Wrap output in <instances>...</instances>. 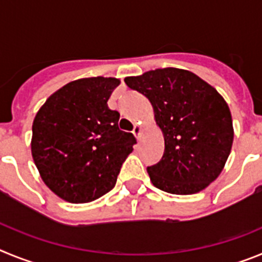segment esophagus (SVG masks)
<instances>
[{
  "label": "esophagus",
  "instance_id": "34e87169",
  "mask_svg": "<svg viewBox=\"0 0 262 262\" xmlns=\"http://www.w3.org/2000/svg\"><path fill=\"white\" fill-rule=\"evenodd\" d=\"M133 133L134 135H135V138L140 139V136H142V126H140V124H135V126H134Z\"/></svg>",
  "mask_w": 262,
  "mask_h": 262
}]
</instances>
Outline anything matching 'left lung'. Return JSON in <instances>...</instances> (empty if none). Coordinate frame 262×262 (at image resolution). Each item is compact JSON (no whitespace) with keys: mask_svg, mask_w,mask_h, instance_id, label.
Wrapping results in <instances>:
<instances>
[{"mask_svg":"<svg viewBox=\"0 0 262 262\" xmlns=\"http://www.w3.org/2000/svg\"><path fill=\"white\" fill-rule=\"evenodd\" d=\"M124 82L149 99L163 131V157L147 168L154 186L187 195L215 181L233 143L230 107L217 90L180 68L148 71L126 77Z\"/></svg>","mask_w":262,"mask_h":262,"instance_id":"left-lung-1","label":"left lung"}]
</instances>
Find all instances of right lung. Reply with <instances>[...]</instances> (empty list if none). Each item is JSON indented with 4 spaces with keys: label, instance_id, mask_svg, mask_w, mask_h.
Wrapping results in <instances>:
<instances>
[{
    "label": "right lung",
    "instance_id": "add662e5",
    "mask_svg": "<svg viewBox=\"0 0 262 262\" xmlns=\"http://www.w3.org/2000/svg\"><path fill=\"white\" fill-rule=\"evenodd\" d=\"M114 77L75 80L51 94L32 122L31 155L41 180L61 200L88 203L115 186L136 143L118 127L107 101Z\"/></svg>",
    "mask_w": 262,
    "mask_h": 262
}]
</instances>
